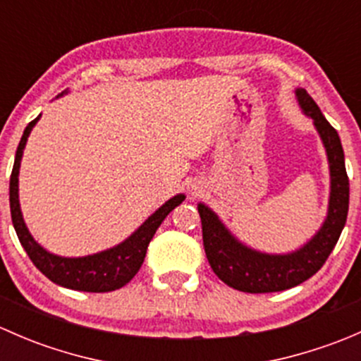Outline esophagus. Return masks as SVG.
<instances>
[{
	"instance_id": "esophagus-1",
	"label": "esophagus",
	"mask_w": 361,
	"mask_h": 361,
	"mask_svg": "<svg viewBox=\"0 0 361 361\" xmlns=\"http://www.w3.org/2000/svg\"><path fill=\"white\" fill-rule=\"evenodd\" d=\"M192 194H195V192H192Z\"/></svg>"
}]
</instances>
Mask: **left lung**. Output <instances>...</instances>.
<instances>
[{
	"label": "left lung",
	"mask_w": 361,
	"mask_h": 361,
	"mask_svg": "<svg viewBox=\"0 0 361 361\" xmlns=\"http://www.w3.org/2000/svg\"><path fill=\"white\" fill-rule=\"evenodd\" d=\"M300 108L314 120V126L326 148L330 164L329 216L318 234L304 246L288 255L260 253L241 245L216 214L199 204L202 221V241L207 262L214 274L231 288L246 293H271L293 288L314 276L336 248L345 225L349 207V178L345 173L344 150L337 130L323 116L305 89H297Z\"/></svg>",
	"instance_id": "obj_1"
}]
</instances>
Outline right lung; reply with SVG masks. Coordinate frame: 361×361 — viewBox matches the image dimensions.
<instances>
[{
  "instance_id": "1",
  "label": "right lung",
  "mask_w": 361,
  "mask_h": 361,
  "mask_svg": "<svg viewBox=\"0 0 361 361\" xmlns=\"http://www.w3.org/2000/svg\"><path fill=\"white\" fill-rule=\"evenodd\" d=\"M39 120V115L32 122L27 123L24 129L20 143L16 152V162H13L12 176H10V213H12L13 227H16L17 238L20 245L29 255L32 264L36 265L42 274H45L50 281L56 285L64 286L69 290H80V292L103 293L113 292V290L122 288L123 285L130 281L143 265L147 248L150 245L152 238L157 232L164 218L185 201V195H174L166 204L159 207L129 239L115 248L101 251V253L89 255L82 258H63L57 255L49 253L43 250L38 243L29 234L27 227L24 224L23 213H20L19 204V167L23 159V150L27 141L29 133Z\"/></svg>"
}]
</instances>
